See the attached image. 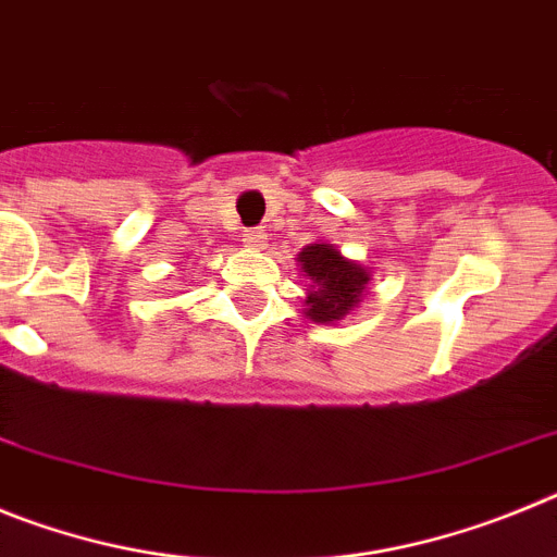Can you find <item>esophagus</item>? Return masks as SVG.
Returning a JSON list of instances; mask_svg holds the SVG:
<instances>
[{
	"instance_id": "esophagus-1",
	"label": "esophagus",
	"mask_w": 557,
	"mask_h": 557,
	"mask_svg": "<svg viewBox=\"0 0 557 557\" xmlns=\"http://www.w3.org/2000/svg\"><path fill=\"white\" fill-rule=\"evenodd\" d=\"M264 239H268V236H264V231H245V236H243L245 248H250V250H262Z\"/></svg>"
}]
</instances>
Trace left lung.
Here are the masks:
<instances>
[{"label":"left lung","instance_id":"obj_1","mask_svg":"<svg viewBox=\"0 0 557 557\" xmlns=\"http://www.w3.org/2000/svg\"><path fill=\"white\" fill-rule=\"evenodd\" d=\"M298 273L307 278V298L304 314L312 323H339L359 307L362 295H368L371 268L354 262L339 253L332 243H312L298 253Z\"/></svg>","mask_w":557,"mask_h":557}]
</instances>
